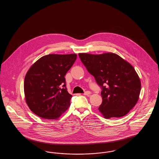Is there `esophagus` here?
Instances as JSON below:
<instances>
[{"label": "esophagus", "mask_w": 159, "mask_h": 159, "mask_svg": "<svg viewBox=\"0 0 159 159\" xmlns=\"http://www.w3.org/2000/svg\"><path fill=\"white\" fill-rule=\"evenodd\" d=\"M91 93V92L90 91H86V92H84V93H83V95H90Z\"/></svg>", "instance_id": "obj_1"}]
</instances>
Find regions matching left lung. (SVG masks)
<instances>
[{
	"mask_svg": "<svg viewBox=\"0 0 159 159\" xmlns=\"http://www.w3.org/2000/svg\"><path fill=\"white\" fill-rule=\"evenodd\" d=\"M88 72L101 87L102 104L99 111L104 118L125 116L136 105L141 82L134 68L116 53H79Z\"/></svg>",
	"mask_w": 159,
	"mask_h": 159,
	"instance_id": "left-lung-1",
	"label": "left lung"
}]
</instances>
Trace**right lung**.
Returning a JSON list of instances; mask_svg holds the SVG:
<instances>
[{
	"label": "right lung",
	"instance_id": "right-lung-1",
	"mask_svg": "<svg viewBox=\"0 0 159 159\" xmlns=\"http://www.w3.org/2000/svg\"><path fill=\"white\" fill-rule=\"evenodd\" d=\"M77 55L49 54L42 57L27 71L24 83L25 101L33 111L46 119H57L70 106L64 76Z\"/></svg>",
	"mask_w": 159,
	"mask_h": 159
}]
</instances>
